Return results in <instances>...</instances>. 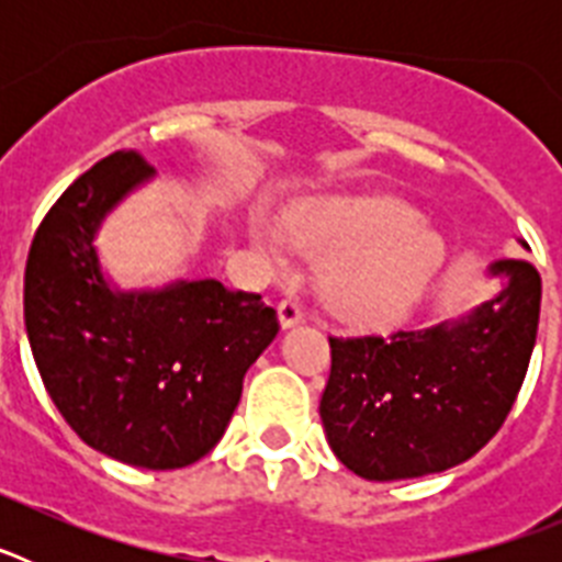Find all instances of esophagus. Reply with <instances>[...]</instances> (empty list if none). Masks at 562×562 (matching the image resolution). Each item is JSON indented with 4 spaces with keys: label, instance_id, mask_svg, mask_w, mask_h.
<instances>
[{
    "label": "esophagus",
    "instance_id": "obj_1",
    "mask_svg": "<svg viewBox=\"0 0 562 562\" xmlns=\"http://www.w3.org/2000/svg\"><path fill=\"white\" fill-rule=\"evenodd\" d=\"M278 321H281L284 329L301 324V321H304V304H301L297 297H284V301L278 304Z\"/></svg>",
    "mask_w": 562,
    "mask_h": 562
}]
</instances>
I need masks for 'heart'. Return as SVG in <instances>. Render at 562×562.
Segmentation results:
<instances>
[{
	"label": "heart",
	"mask_w": 562,
	"mask_h": 562,
	"mask_svg": "<svg viewBox=\"0 0 562 562\" xmlns=\"http://www.w3.org/2000/svg\"><path fill=\"white\" fill-rule=\"evenodd\" d=\"M258 245L281 256V233L256 222ZM301 250L331 265L326 304L351 326H389L428 290L445 261V245L419 225V213L396 196H355L304 205L295 213Z\"/></svg>",
	"instance_id": "heart-1"
}]
</instances>
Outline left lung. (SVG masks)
I'll return each mask as SVG.
<instances>
[{
	"mask_svg": "<svg viewBox=\"0 0 562 562\" xmlns=\"http://www.w3.org/2000/svg\"><path fill=\"white\" fill-rule=\"evenodd\" d=\"M506 286L453 324L389 337H329L321 419L337 459L369 481L441 473L504 425L538 337L540 276L495 261Z\"/></svg>",
	"mask_w": 562,
	"mask_h": 562,
	"instance_id": "left-lung-1",
	"label": "left lung"
}]
</instances>
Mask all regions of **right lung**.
I'll return each instance as SVG.
<instances>
[{"mask_svg": "<svg viewBox=\"0 0 562 562\" xmlns=\"http://www.w3.org/2000/svg\"><path fill=\"white\" fill-rule=\"evenodd\" d=\"M151 173L140 154L114 151L58 196L30 245L24 326L49 400L89 448L177 470L222 439L278 317L261 295L213 278L143 292L106 284L98 227Z\"/></svg>", "mask_w": 562, "mask_h": 562, "instance_id": "1", "label": "right lung"}]
</instances>
